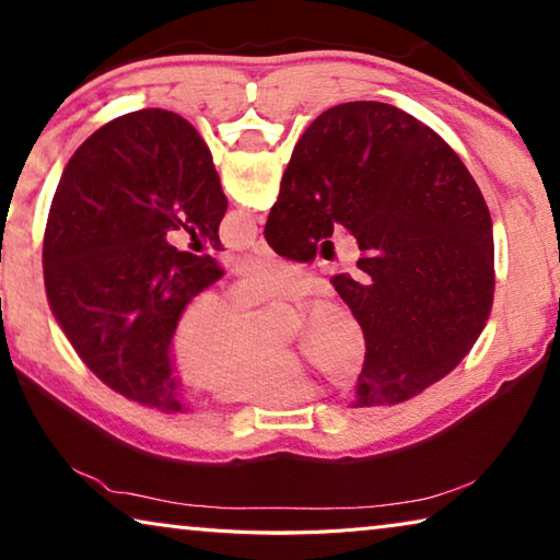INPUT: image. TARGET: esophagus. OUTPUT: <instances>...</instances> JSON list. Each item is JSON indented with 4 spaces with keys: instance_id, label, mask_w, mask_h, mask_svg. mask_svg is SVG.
I'll return each instance as SVG.
<instances>
[{
    "instance_id": "obj_1",
    "label": "esophagus",
    "mask_w": 560,
    "mask_h": 560,
    "mask_svg": "<svg viewBox=\"0 0 560 560\" xmlns=\"http://www.w3.org/2000/svg\"><path fill=\"white\" fill-rule=\"evenodd\" d=\"M252 254H257V257H271V249H269L267 242L257 240V242L252 244Z\"/></svg>"
}]
</instances>
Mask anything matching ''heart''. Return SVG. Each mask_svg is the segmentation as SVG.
I'll list each match as a JSON object with an SVG mask.
<instances>
[{
	"label": "heart",
	"mask_w": 560,
	"mask_h": 560,
	"mask_svg": "<svg viewBox=\"0 0 560 560\" xmlns=\"http://www.w3.org/2000/svg\"><path fill=\"white\" fill-rule=\"evenodd\" d=\"M314 291L296 264L257 261L226 293L232 318L214 301H197L179 316L170 353L177 375L195 387H210L222 402L287 405L311 395L314 385L296 353H257L259 324L246 318L261 306H299ZM244 317V322L238 318ZM365 334L343 306H320L306 320L301 353L336 383L355 381L365 363Z\"/></svg>",
	"instance_id": "heart-1"
}]
</instances>
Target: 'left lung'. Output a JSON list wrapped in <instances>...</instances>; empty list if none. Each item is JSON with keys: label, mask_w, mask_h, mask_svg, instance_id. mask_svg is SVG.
<instances>
[{"label": "left lung", "mask_w": 560, "mask_h": 560, "mask_svg": "<svg viewBox=\"0 0 560 560\" xmlns=\"http://www.w3.org/2000/svg\"><path fill=\"white\" fill-rule=\"evenodd\" d=\"M226 212L210 150L163 108L106 122L75 150L44 232L46 299L79 358L110 390L183 412L170 343L197 293L222 277L202 242L222 249ZM173 229L194 250L166 244Z\"/></svg>", "instance_id": "obj_1"}]
</instances>
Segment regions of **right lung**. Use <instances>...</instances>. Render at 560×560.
<instances>
[{"label": "right lung", "mask_w": 560, "mask_h": 560, "mask_svg": "<svg viewBox=\"0 0 560 560\" xmlns=\"http://www.w3.org/2000/svg\"><path fill=\"white\" fill-rule=\"evenodd\" d=\"M334 224L355 236L338 296L365 334L355 407L397 405L462 363L494 303L489 207L459 155L405 110L340 103L293 148L264 236L311 261Z\"/></svg>", "instance_id": "right-lung-1"}]
</instances>
